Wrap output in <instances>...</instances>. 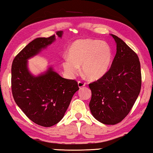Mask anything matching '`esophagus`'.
Listing matches in <instances>:
<instances>
[{
    "label": "esophagus",
    "instance_id": "34e87169",
    "mask_svg": "<svg viewBox=\"0 0 153 153\" xmlns=\"http://www.w3.org/2000/svg\"><path fill=\"white\" fill-rule=\"evenodd\" d=\"M85 82H82V81H79L78 82V85H79V88H82V87H85Z\"/></svg>",
    "mask_w": 153,
    "mask_h": 153
}]
</instances>
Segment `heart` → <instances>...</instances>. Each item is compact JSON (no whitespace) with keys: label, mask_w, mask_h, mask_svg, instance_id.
<instances>
[{"label":"heart","mask_w":153,"mask_h":153,"mask_svg":"<svg viewBox=\"0 0 153 153\" xmlns=\"http://www.w3.org/2000/svg\"><path fill=\"white\" fill-rule=\"evenodd\" d=\"M113 52L109 45L98 39H81L72 43L68 50V58L62 61L67 73L75 76L81 65L83 73L91 80L103 77L110 68Z\"/></svg>","instance_id":"1"}]
</instances>
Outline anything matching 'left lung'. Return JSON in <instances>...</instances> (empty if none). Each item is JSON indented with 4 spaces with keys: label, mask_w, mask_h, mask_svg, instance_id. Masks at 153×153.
I'll list each match as a JSON object with an SVG mask.
<instances>
[{
    "label": "left lung",
    "mask_w": 153,
    "mask_h": 153,
    "mask_svg": "<svg viewBox=\"0 0 153 153\" xmlns=\"http://www.w3.org/2000/svg\"><path fill=\"white\" fill-rule=\"evenodd\" d=\"M117 44L109 71L89 85V108L93 117L107 125L122 122L129 114L140 93L142 84L138 55L122 39L111 34Z\"/></svg>",
    "instance_id": "left-lung-1"
}]
</instances>
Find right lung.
I'll use <instances>...</instances> for the list:
<instances>
[{"instance_id":"obj_1","label":"right lung","mask_w":153,"mask_h":153,"mask_svg":"<svg viewBox=\"0 0 153 153\" xmlns=\"http://www.w3.org/2000/svg\"><path fill=\"white\" fill-rule=\"evenodd\" d=\"M62 37V31H56ZM55 34L38 37L26 45L13 61L12 94L17 105L36 124L50 127L62 119L72 97L79 89L75 80L61 77L50 68L45 73L33 76L28 71L27 59L38 53L55 40Z\"/></svg>"}]
</instances>
